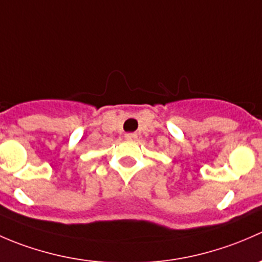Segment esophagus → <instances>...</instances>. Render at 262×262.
Here are the masks:
<instances>
[{
    "label": "esophagus",
    "mask_w": 262,
    "mask_h": 262,
    "mask_svg": "<svg viewBox=\"0 0 262 262\" xmlns=\"http://www.w3.org/2000/svg\"><path fill=\"white\" fill-rule=\"evenodd\" d=\"M137 134L136 133H126L125 134V139H128V141H134V139H137Z\"/></svg>",
    "instance_id": "1"
}]
</instances>
